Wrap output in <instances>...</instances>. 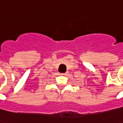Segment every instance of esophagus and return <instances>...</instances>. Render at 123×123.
<instances>
[{
	"label": "esophagus",
	"instance_id": "obj_1",
	"mask_svg": "<svg viewBox=\"0 0 123 123\" xmlns=\"http://www.w3.org/2000/svg\"><path fill=\"white\" fill-rule=\"evenodd\" d=\"M61 75H67V73H64V74H61Z\"/></svg>",
	"mask_w": 123,
	"mask_h": 123
}]
</instances>
